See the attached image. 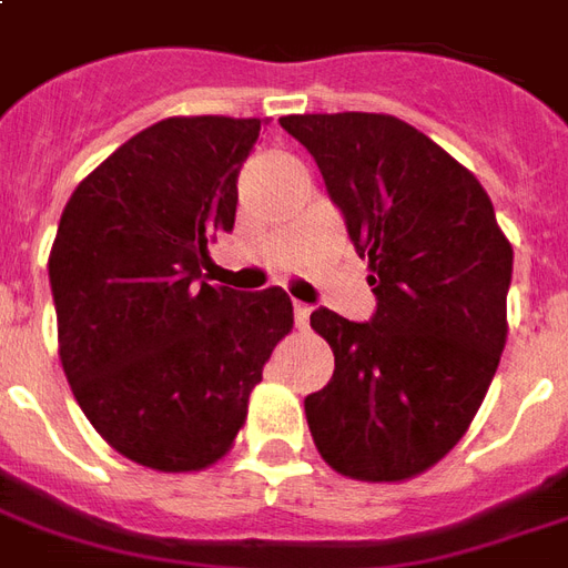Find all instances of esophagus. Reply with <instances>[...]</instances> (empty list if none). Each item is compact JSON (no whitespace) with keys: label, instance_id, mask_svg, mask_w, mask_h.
I'll return each instance as SVG.
<instances>
[{"label":"esophagus","instance_id":"esophagus-1","mask_svg":"<svg viewBox=\"0 0 568 568\" xmlns=\"http://www.w3.org/2000/svg\"><path fill=\"white\" fill-rule=\"evenodd\" d=\"M295 325L297 327L310 325V306L301 304V301H295Z\"/></svg>","mask_w":568,"mask_h":568}]
</instances>
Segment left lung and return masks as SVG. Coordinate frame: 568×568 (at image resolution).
Instances as JSON below:
<instances>
[{
	"label": "left lung",
	"instance_id": "left-lung-1",
	"mask_svg": "<svg viewBox=\"0 0 568 568\" xmlns=\"http://www.w3.org/2000/svg\"><path fill=\"white\" fill-rule=\"evenodd\" d=\"M348 241L369 262V322L318 306L334 376L304 400L318 452L361 481H400L448 455L506 346L511 246L464 165L388 113H295Z\"/></svg>",
	"mask_w": 568,
	"mask_h": 568
}]
</instances>
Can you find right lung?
I'll use <instances>...</instances> for the list:
<instances>
[{
  "instance_id": "add662e5",
  "label": "right lung",
  "mask_w": 568,
  "mask_h": 568,
  "mask_svg": "<svg viewBox=\"0 0 568 568\" xmlns=\"http://www.w3.org/2000/svg\"><path fill=\"white\" fill-rule=\"evenodd\" d=\"M262 120L171 116L71 192L50 250L60 358L74 400L134 464H216L264 361L292 331L283 288L210 285L207 241L234 229Z\"/></svg>"
}]
</instances>
